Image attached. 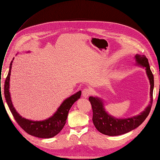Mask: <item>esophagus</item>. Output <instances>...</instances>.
<instances>
[{
  "label": "esophagus",
  "instance_id": "34e87169",
  "mask_svg": "<svg viewBox=\"0 0 160 160\" xmlns=\"http://www.w3.org/2000/svg\"><path fill=\"white\" fill-rule=\"evenodd\" d=\"M91 91L89 89H85L83 90V92H82V95H83V98H88V97L91 95Z\"/></svg>",
  "mask_w": 160,
  "mask_h": 160
}]
</instances>
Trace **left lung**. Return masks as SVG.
Returning a JSON list of instances; mask_svg holds the SVG:
<instances>
[{
    "label": "left lung",
    "mask_w": 160,
    "mask_h": 160,
    "mask_svg": "<svg viewBox=\"0 0 160 160\" xmlns=\"http://www.w3.org/2000/svg\"><path fill=\"white\" fill-rule=\"evenodd\" d=\"M135 65L145 68L150 83L149 104L142 112L138 115L128 118H117L109 115L104 108L103 100L99 97H89V100L93 109V122L96 129L101 133L117 136L129 132L141 125L148 116L153 102V91L154 80L150 69L148 59L145 55L136 54L134 57Z\"/></svg>",
    "instance_id": "left-lung-1"
}]
</instances>
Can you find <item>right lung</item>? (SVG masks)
<instances>
[{
	"mask_svg": "<svg viewBox=\"0 0 160 160\" xmlns=\"http://www.w3.org/2000/svg\"><path fill=\"white\" fill-rule=\"evenodd\" d=\"M27 52H29L28 51ZM14 60L11 62L9 67V71L4 83V98H5L7 105L17 123L25 131V132L32 136L39 138H51L59 133L65 125L66 120L68 116L69 111L73 103L78 100L81 95V91L77 92L69 98L65 99L61 105L58 108L56 112L50 118L42 121H32L22 118L16 109H14L12 103L10 89V76L11 72L12 64Z\"/></svg>",
	"mask_w": 160,
	"mask_h": 160,
	"instance_id": "add662e5",
	"label": "right lung"
}]
</instances>
